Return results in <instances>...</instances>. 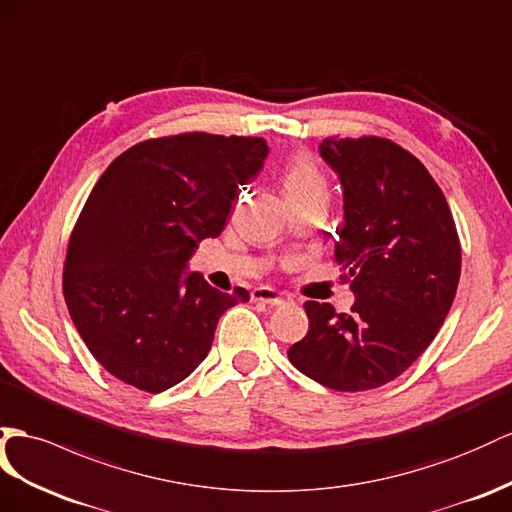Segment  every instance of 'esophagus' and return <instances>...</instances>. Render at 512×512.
I'll return each instance as SVG.
<instances>
[{"label": "esophagus", "mask_w": 512, "mask_h": 512, "mask_svg": "<svg viewBox=\"0 0 512 512\" xmlns=\"http://www.w3.org/2000/svg\"><path fill=\"white\" fill-rule=\"evenodd\" d=\"M251 298L255 300V303H264V305H270V307H279V305H285L287 300V296H283L281 292H277V290H272V287H255L253 290V294H251Z\"/></svg>", "instance_id": "34e87169"}]
</instances>
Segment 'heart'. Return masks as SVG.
Segmentation results:
<instances>
[{
    "label": "heart",
    "mask_w": 512,
    "mask_h": 512,
    "mask_svg": "<svg viewBox=\"0 0 512 512\" xmlns=\"http://www.w3.org/2000/svg\"><path fill=\"white\" fill-rule=\"evenodd\" d=\"M283 190L290 201L300 199V196H307L311 192L326 190V183H324V177L320 173L318 164L305 153L294 155L290 164L285 166Z\"/></svg>",
    "instance_id": "heart-1"
}]
</instances>
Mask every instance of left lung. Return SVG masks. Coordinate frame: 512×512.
Here are the masks:
<instances>
[{
    "mask_svg": "<svg viewBox=\"0 0 512 512\" xmlns=\"http://www.w3.org/2000/svg\"><path fill=\"white\" fill-rule=\"evenodd\" d=\"M344 188L335 261L355 294L350 313L307 300L309 333L287 357L335 391H368L398 378L430 346L461 279V242L448 201L426 166L400 144L326 138Z\"/></svg>",
    "mask_w": 512,
    "mask_h": 512,
    "instance_id": "8db88e82",
    "label": "left lung"
}]
</instances>
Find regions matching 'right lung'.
I'll use <instances>...</instances> for the list:
<instances>
[{
  "instance_id": "add662e5",
  "label": "right lung",
  "mask_w": 512,
  "mask_h": 512,
  "mask_svg": "<svg viewBox=\"0 0 512 512\" xmlns=\"http://www.w3.org/2000/svg\"><path fill=\"white\" fill-rule=\"evenodd\" d=\"M268 151L264 138L192 131L136 144L95 183L62 290L77 333L119 381L149 393L181 383L207 357L222 313L251 298L186 268L199 242L225 229Z\"/></svg>"
}]
</instances>
